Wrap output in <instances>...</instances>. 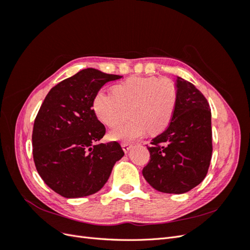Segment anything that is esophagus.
Segmentation results:
<instances>
[{
    "mask_svg": "<svg viewBox=\"0 0 250 250\" xmlns=\"http://www.w3.org/2000/svg\"><path fill=\"white\" fill-rule=\"evenodd\" d=\"M121 146H122V148H123L125 153H127L128 151H129V149L131 148V145H130L129 143H122V144H121Z\"/></svg>",
    "mask_w": 250,
    "mask_h": 250,
    "instance_id": "1",
    "label": "esophagus"
}]
</instances>
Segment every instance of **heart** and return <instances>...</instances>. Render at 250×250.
Returning <instances> with one entry per match:
<instances>
[{
    "instance_id": "heart-1",
    "label": "heart",
    "mask_w": 250,
    "mask_h": 250,
    "mask_svg": "<svg viewBox=\"0 0 250 250\" xmlns=\"http://www.w3.org/2000/svg\"><path fill=\"white\" fill-rule=\"evenodd\" d=\"M178 100V88L170 79L131 77L113 87V93L99 90L94 97L93 109L101 122L116 127L128 116L131 119L113 129L109 137L116 141H133L163 132L173 119Z\"/></svg>"
}]
</instances>
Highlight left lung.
Masks as SVG:
<instances>
[{
    "instance_id": "left-lung-1",
    "label": "left lung",
    "mask_w": 250,
    "mask_h": 250,
    "mask_svg": "<svg viewBox=\"0 0 250 250\" xmlns=\"http://www.w3.org/2000/svg\"><path fill=\"white\" fill-rule=\"evenodd\" d=\"M178 100L170 125L147 146L143 169L147 183L163 193L183 194L198 186L210 164L211 113L206 97L191 82L176 77Z\"/></svg>"
}]
</instances>
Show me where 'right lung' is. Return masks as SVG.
Here are the masks:
<instances>
[{
	"label": "right lung",
	"mask_w": 250,
	"mask_h": 250,
	"mask_svg": "<svg viewBox=\"0 0 250 250\" xmlns=\"http://www.w3.org/2000/svg\"><path fill=\"white\" fill-rule=\"evenodd\" d=\"M122 76L85 69L52 87L34 120L33 160L49 188L65 198L100 191L124 151L118 142L99 143L104 125L97 119L94 97Z\"/></svg>",
	"instance_id": "obj_1"
}]
</instances>
